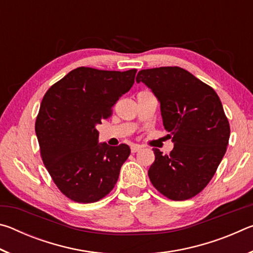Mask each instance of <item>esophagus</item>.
Instances as JSON below:
<instances>
[{"mask_svg":"<svg viewBox=\"0 0 253 253\" xmlns=\"http://www.w3.org/2000/svg\"><path fill=\"white\" fill-rule=\"evenodd\" d=\"M140 148H142V147H140L139 145L134 144V145H131V146H130V151H131V153H137Z\"/></svg>","mask_w":253,"mask_h":253,"instance_id":"34e87169","label":"esophagus"}]
</instances>
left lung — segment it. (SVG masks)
<instances>
[{"instance_id":"8db88e82","label":"left lung","mask_w":253,"mask_h":253,"mask_svg":"<svg viewBox=\"0 0 253 253\" xmlns=\"http://www.w3.org/2000/svg\"><path fill=\"white\" fill-rule=\"evenodd\" d=\"M136 81L157 97L163 125L174 143L169 155L153 149L149 179L170 200L193 198L212 179L229 144L230 125L220 98L212 87L179 67L140 70Z\"/></svg>"}]
</instances>
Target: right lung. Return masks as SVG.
Segmentation results:
<instances>
[{"label":"right lung","mask_w":253,"mask_h":253,"mask_svg":"<svg viewBox=\"0 0 253 253\" xmlns=\"http://www.w3.org/2000/svg\"><path fill=\"white\" fill-rule=\"evenodd\" d=\"M136 72L79 67L42 99L36 122L42 161L61 193L75 202H97L117 183L130 148L99 144L96 126L129 91Z\"/></svg>","instance_id":"right-lung-1"}]
</instances>
